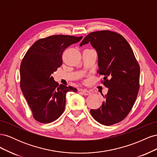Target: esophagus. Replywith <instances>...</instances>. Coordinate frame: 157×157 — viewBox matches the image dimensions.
<instances>
[{"label":"esophagus","instance_id":"esophagus-1","mask_svg":"<svg viewBox=\"0 0 157 157\" xmlns=\"http://www.w3.org/2000/svg\"><path fill=\"white\" fill-rule=\"evenodd\" d=\"M80 91H81V92L82 93V94L84 95V96H88V95H90V94H91V92L88 91V90H81Z\"/></svg>","mask_w":157,"mask_h":157}]
</instances>
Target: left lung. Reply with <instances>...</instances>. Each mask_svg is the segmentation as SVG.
I'll return each mask as SVG.
<instances>
[{
    "mask_svg": "<svg viewBox=\"0 0 157 157\" xmlns=\"http://www.w3.org/2000/svg\"><path fill=\"white\" fill-rule=\"evenodd\" d=\"M91 44L98 56L97 73L103 75L108 92L105 101L90 113L96 121L111 126L126 117L134 105L140 89V65L127 40L120 34L110 31L90 33L80 46Z\"/></svg>",
    "mask_w": 157,
    "mask_h": 157,
    "instance_id": "left-lung-1",
    "label": "left lung"
}]
</instances>
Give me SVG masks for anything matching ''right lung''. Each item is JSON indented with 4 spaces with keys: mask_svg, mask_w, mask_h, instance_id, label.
Segmentation results:
<instances>
[{
    "mask_svg": "<svg viewBox=\"0 0 157 157\" xmlns=\"http://www.w3.org/2000/svg\"><path fill=\"white\" fill-rule=\"evenodd\" d=\"M82 39L58 35L36 41L28 50L20 65V88L35 119L40 123L56 121L65 110L72 86L57 83L52 74L62 65L63 51Z\"/></svg>",
    "mask_w": 157,
    "mask_h": 157,
    "instance_id": "1",
    "label": "right lung"
}]
</instances>
